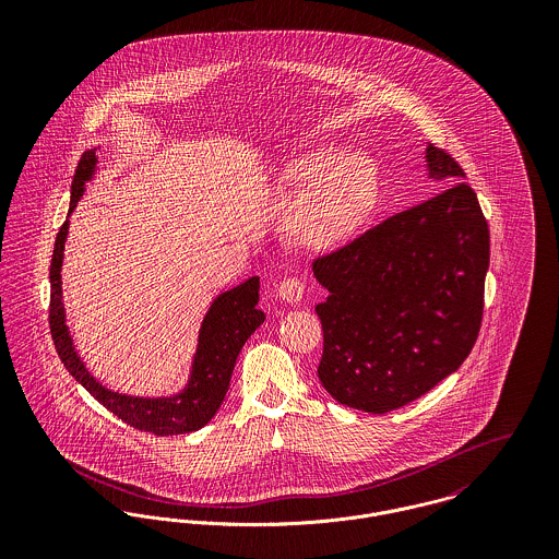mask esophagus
<instances>
[{"label": "esophagus", "instance_id": "34e87169", "mask_svg": "<svg viewBox=\"0 0 559 559\" xmlns=\"http://www.w3.org/2000/svg\"><path fill=\"white\" fill-rule=\"evenodd\" d=\"M277 297L286 304H299L304 299V282L297 277H288L277 286Z\"/></svg>", "mask_w": 559, "mask_h": 559}]
</instances>
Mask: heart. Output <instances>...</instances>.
Masks as SVG:
<instances>
[{"label": "heart", "mask_w": 559, "mask_h": 559, "mask_svg": "<svg viewBox=\"0 0 559 559\" xmlns=\"http://www.w3.org/2000/svg\"><path fill=\"white\" fill-rule=\"evenodd\" d=\"M317 148L295 160L286 178L304 187L288 215V237L304 249L329 251L355 239L379 200V174L364 155L336 157Z\"/></svg>", "instance_id": "1"}]
</instances>
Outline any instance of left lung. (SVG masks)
Returning a JSON list of instances; mask_svg holds the SVG:
<instances>
[{
	"label": "left lung",
	"mask_w": 559,
	"mask_h": 559,
	"mask_svg": "<svg viewBox=\"0 0 559 559\" xmlns=\"http://www.w3.org/2000/svg\"><path fill=\"white\" fill-rule=\"evenodd\" d=\"M435 198L314 260L329 290L322 388L350 408L383 415L456 372L478 340L490 245L476 191L450 153L428 144Z\"/></svg>",
	"instance_id": "1"
}]
</instances>
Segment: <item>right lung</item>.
<instances>
[{
    "instance_id": "1",
    "label": "right lung",
    "mask_w": 559,
    "mask_h": 559,
    "mask_svg": "<svg viewBox=\"0 0 559 559\" xmlns=\"http://www.w3.org/2000/svg\"><path fill=\"white\" fill-rule=\"evenodd\" d=\"M96 167L94 151H87L81 155L73 185H71V209L78 206L85 182L92 178ZM69 235V222L62 224L56 247L51 255V301H49V326L51 337L56 344V350L64 364V368L71 372V377L81 383L90 396L98 400L105 408H109L114 415H118L129 426L157 435H182L193 432L202 426H206L222 402L226 399V392L230 388L233 370L237 364L240 348L247 342V337L264 322V312H260L258 306V290H260V277H249L237 288L219 295L211 310L206 312L200 337H198V350L193 359V370L187 388L171 396V399H133L124 394H116L111 390H105L83 366V361L73 346V340L69 335V326L64 319V306H62V258H64V242Z\"/></svg>"
}]
</instances>
